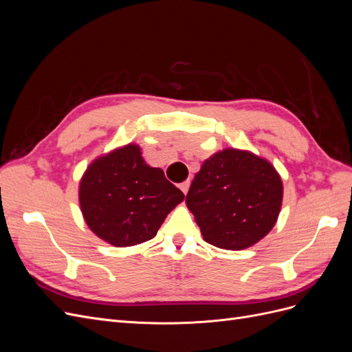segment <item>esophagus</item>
Instances as JSON below:
<instances>
[{
    "label": "esophagus",
    "mask_w": 352,
    "mask_h": 352,
    "mask_svg": "<svg viewBox=\"0 0 352 352\" xmlns=\"http://www.w3.org/2000/svg\"><path fill=\"white\" fill-rule=\"evenodd\" d=\"M189 185H190V182H189V180H186V182L180 184V185H179V188H180V190H182L184 194H186V192H188V189H189Z\"/></svg>",
    "instance_id": "obj_1"
}]
</instances>
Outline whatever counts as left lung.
I'll use <instances>...</instances> for the list:
<instances>
[{"label": "left lung", "instance_id": "1", "mask_svg": "<svg viewBox=\"0 0 352 352\" xmlns=\"http://www.w3.org/2000/svg\"><path fill=\"white\" fill-rule=\"evenodd\" d=\"M282 195L280 176L269 162L229 148L206 160L190 184L186 206L206 242L236 251L272 230Z\"/></svg>", "mask_w": 352, "mask_h": 352}]
</instances>
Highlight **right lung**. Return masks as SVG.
Returning <instances> with one entry per match:
<instances>
[{"label": "right lung", "mask_w": 352, "mask_h": 352, "mask_svg": "<svg viewBox=\"0 0 352 352\" xmlns=\"http://www.w3.org/2000/svg\"><path fill=\"white\" fill-rule=\"evenodd\" d=\"M185 195L164 172L150 167L138 145L104 155L85 172L79 201L91 230L114 247H131L153 239Z\"/></svg>", "instance_id": "obj_1"}]
</instances>
